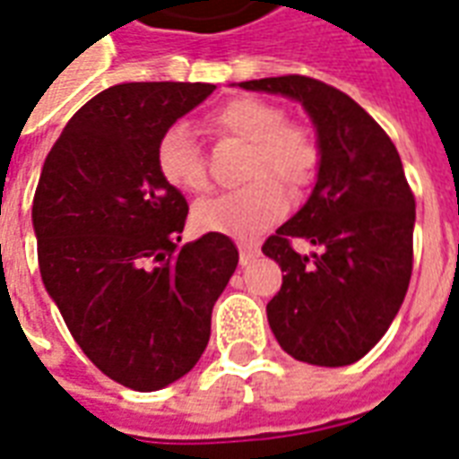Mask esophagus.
Segmentation results:
<instances>
[{
    "instance_id": "esophagus-1",
    "label": "esophagus",
    "mask_w": 459,
    "mask_h": 459,
    "mask_svg": "<svg viewBox=\"0 0 459 459\" xmlns=\"http://www.w3.org/2000/svg\"><path fill=\"white\" fill-rule=\"evenodd\" d=\"M255 257H257V247L250 243H240V264L247 266Z\"/></svg>"
}]
</instances>
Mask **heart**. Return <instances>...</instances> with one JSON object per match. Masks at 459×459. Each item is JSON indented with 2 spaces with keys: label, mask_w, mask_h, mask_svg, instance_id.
Wrapping results in <instances>:
<instances>
[{
  "label": "heart",
  "mask_w": 459,
  "mask_h": 459,
  "mask_svg": "<svg viewBox=\"0 0 459 459\" xmlns=\"http://www.w3.org/2000/svg\"><path fill=\"white\" fill-rule=\"evenodd\" d=\"M209 124L223 135L250 143L247 186L202 200L193 212L200 230L233 238L259 236L279 221L288 209L290 190H302L319 171L321 150L314 133L302 124H288L286 111L262 97H236L212 114ZM157 171L166 186L180 193H204L207 164L190 128L176 124L157 143ZM270 176L266 177L265 173ZM276 175L280 179H272Z\"/></svg>",
  "instance_id": "obj_1"
}]
</instances>
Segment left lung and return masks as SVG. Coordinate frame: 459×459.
<instances>
[{"instance_id":"1","label":"left lung","mask_w":459,"mask_h":459,"mask_svg":"<svg viewBox=\"0 0 459 459\" xmlns=\"http://www.w3.org/2000/svg\"><path fill=\"white\" fill-rule=\"evenodd\" d=\"M240 88L300 102L321 150L312 195L262 245L286 273L266 305L269 326L300 362H357L384 338L412 276L414 195L398 150L352 97L326 82L279 75ZM293 237L317 252L300 255Z\"/></svg>"}]
</instances>
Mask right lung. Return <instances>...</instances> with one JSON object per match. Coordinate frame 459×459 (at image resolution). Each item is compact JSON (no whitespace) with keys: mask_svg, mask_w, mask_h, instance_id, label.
Returning <instances> with one entry per match:
<instances>
[{"mask_svg":"<svg viewBox=\"0 0 459 459\" xmlns=\"http://www.w3.org/2000/svg\"><path fill=\"white\" fill-rule=\"evenodd\" d=\"M214 90H102L71 117L39 173L32 229L42 283L90 362L133 391H159L193 369L238 266L221 233L178 245L187 202L157 171L161 133Z\"/></svg>","mask_w":459,"mask_h":459,"instance_id":"right-lung-1","label":"right lung"}]
</instances>
